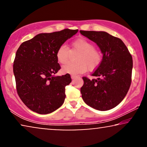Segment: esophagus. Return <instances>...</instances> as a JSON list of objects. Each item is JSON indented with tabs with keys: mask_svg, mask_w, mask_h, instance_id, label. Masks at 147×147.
Here are the masks:
<instances>
[{
	"mask_svg": "<svg viewBox=\"0 0 147 147\" xmlns=\"http://www.w3.org/2000/svg\"><path fill=\"white\" fill-rule=\"evenodd\" d=\"M77 77H78V76H76V75H71V78L72 80H74V79H75V78H76Z\"/></svg>",
	"mask_w": 147,
	"mask_h": 147,
	"instance_id": "1",
	"label": "esophagus"
}]
</instances>
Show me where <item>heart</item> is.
Here are the masks:
<instances>
[{
    "instance_id": "b5f03b06",
    "label": "heart",
    "mask_w": 147,
    "mask_h": 147,
    "mask_svg": "<svg viewBox=\"0 0 147 147\" xmlns=\"http://www.w3.org/2000/svg\"><path fill=\"white\" fill-rule=\"evenodd\" d=\"M72 52H79L76 57V63H67L62 67L63 73L76 75L82 74L86 70H94L100 65L102 59L101 53L94 48L91 42L86 39L80 38L71 43ZM70 50L65 44L58 48L56 57L57 61L61 64H65L69 61Z\"/></svg>"
}]
</instances>
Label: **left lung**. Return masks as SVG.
Here are the masks:
<instances>
[{"mask_svg": "<svg viewBox=\"0 0 147 147\" xmlns=\"http://www.w3.org/2000/svg\"><path fill=\"white\" fill-rule=\"evenodd\" d=\"M80 33L97 44L103 54L102 61L92 74L97 78H82V99L94 109H112L122 101L130 88L132 55L121 39L106 32L80 31Z\"/></svg>", "mask_w": 147, "mask_h": 147, "instance_id": "1", "label": "left lung"}]
</instances>
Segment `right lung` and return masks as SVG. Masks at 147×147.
Returning <instances> with one entry per match:
<instances>
[{
    "instance_id": "right-lung-1",
    "label": "right lung",
    "mask_w": 147,
    "mask_h": 147,
    "mask_svg": "<svg viewBox=\"0 0 147 147\" xmlns=\"http://www.w3.org/2000/svg\"><path fill=\"white\" fill-rule=\"evenodd\" d=\"M78 31L65 29L38 34L17 49L13 63L16 88L21 100L32 111L49 114L63 104L65 86L71 79L68 74L55 76L61 69L56 53Z\"/></svg>"
}]
</instances>
